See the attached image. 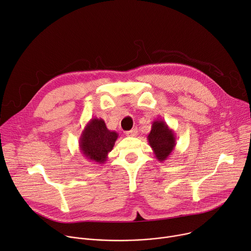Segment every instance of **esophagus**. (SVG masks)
<instances>
[{"label":"esophagus","mask_w":251,"mask_h":251,"mask_svg":"<svg viewBox=\"0 0 251 251\" xmlns=\"http://www.w3.org/2000/svg\"><path fill=\"white\" fill-rule=\"evenodd\" d=\"M137 133H138L137 129L134 128V129H132V130H129V131H127V132H126V135L128 136V137H135V136L137 135Z\"/></svg>","instance_id":"obj_1"}]
</instances>
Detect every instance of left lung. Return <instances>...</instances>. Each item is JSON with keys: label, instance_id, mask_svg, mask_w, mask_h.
<instances>
[{"label": "left lung", "instance_id": "left-lung-1", "mask_svg": "<svg viewBox=\"0 0 251 251\" xmlns=\"http://www.w3.org/2000/svg\"><path fill=\"white\" fill-rule=\"evenodd\" d=\"M147 140L156 159L160 162L167 160L176 146L174 131L161 119L153 121Z\"/></svg>", "mask_w": 251, "mask_h": 251}]
</instances>
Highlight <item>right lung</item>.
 Returning <instances> with one entry per match:
<instances>
[{
  "instance_id": "add662e5",
  "label": "right lung",
  "mask_w": 251,
  "mask_h": 251,
  "mask_svg": "<svg viewBox=\"0 0 251 251\" xmlns=\"http://www.w3.org/2000/svg\"><path fill=\"white\" fill-rule=\"evenodd\" d=\"M118 138L116 131L107 128L103 119L92 118L82 131L79 140L81 154L88 160L103 164L108 159V153L112 151Z\"/></svg>"
}]
</instances>
